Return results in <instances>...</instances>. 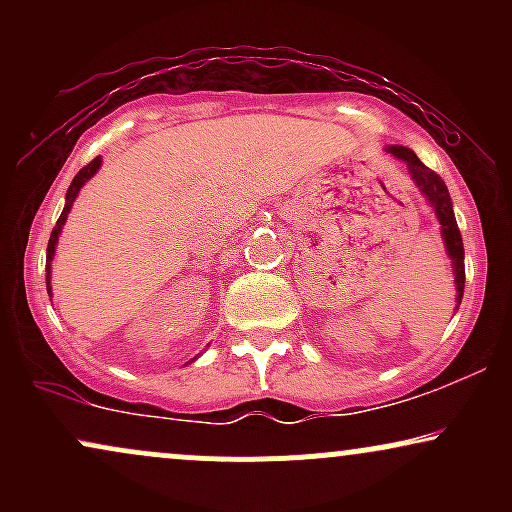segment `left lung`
<instances>
[{
  "mask_svg": "<svg viewBox=\"0 0 512 512\" xmlns=\"http://www.w3.org/2000/svg\"><path fill=\"white\" fill-rule=\"evenodd\" d=\"M387 154H392L397 161L407 163V170L414 180V185L419 187L421 195L426 197L428 207L436 211L438 223H440V236H443L445 243V252H448L450 262H452V274H455V310L460 308L462 303V293H464V245H462V233L457 228L455 221V211H452V199L448 192V185H445L443 178L438 173H433L431 168H426L424 163L419 161V156L414 151L407 149V146L392 144L387 146Z\"/></svg>",
  "mask_w": 512,
  "mask_h": 512,
  "instance_id": "left-lung-1",
  "label": "left lung"
}]
</instances>
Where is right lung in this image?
Listing matches in <instances>:
<instances>
[{"mask_svg":"<svg viewBox=\"0 0 512 512\" xmlns=\"http://www.w3.org/2000/svg\"><path fill=\"white\" fill-rule=\"evenodd\" d=\"M101 156H96L93 158L91 163H88V166H84L79 170V173L74 175V180H72V185H69V190H67V202H64V209H62V214H60V219H57V223H55V228H52V233H50V243H48V257H45V272H48V281H45V284H48V293H52V289H50V262H52V257H55V248H57V240H60V233H62V226H64V221H67V214L69 211H72V204H74V199H76V195H79L81 192V187L86 185L88 180L93 178V175L98 173V168H101Z\"/></svg>","mask_w":512,"mask_h":512,"instance_id":"1","label":"right lung"}]
</instances>
